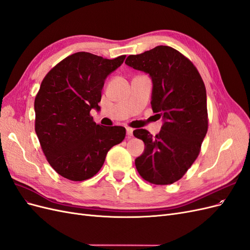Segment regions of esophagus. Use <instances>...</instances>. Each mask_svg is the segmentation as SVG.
<instances>
[{
    "mask_svg": "<svg viewBox=\"0 0 250 250\" xmlns=\"http://www.w3.org/2000/svg\"><path fill=\"white\" fill-rule=\"evenodd\" d=\"M126 133H127V137L128 138H131L132 134H133V129H132V128H127Z\"/></svg>",
    "mask_w": 250,
    "mask_h": 250,
    "instance_id": "1",
    "label": "esophagus"
}]
</instances>
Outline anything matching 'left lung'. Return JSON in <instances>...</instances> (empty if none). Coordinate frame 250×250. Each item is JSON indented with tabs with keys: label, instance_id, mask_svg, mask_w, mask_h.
Segmentation results:
<instances>
[{
	"label": "left lung",
	"instance_id": "1",
	"mask_svg": "<svg viewBox=\"0 0 250 250\" xmlns=\"http://www.w3.org/2000/svg\"><path fill=\"white\" fill-rule=\"evenodd\" d=\"M125 63L150 75L153 83L151 106L155 116L164 120L155 137L146 129L133 131L145 144L135 167L150 184L171 185L198 157L208 132L206 85L191 60L168 46L129 55Z\"/></svg>",
	"mask_w": 250,
	"mask_h": 250
}]
</instances>
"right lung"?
Here are the masks:
<instances>
[{"label": "right lung", "mask_w": 250, "mask_h": 250, "mask_svg": "<svg viewBox=\"0 0 250 250\" xmlns=\"http://www.w3.org/2000/svg\"><path fill=\"white\" fill-rule=\"evenodd\" d=\"M125 57L74 53L42 81L34 101L35 132L48 163L62 177L73 181L93 177L109 149L125 139L124 127L96 124L89 113L100 110L104 81Z\"/></svg>", "instance_id": "obj_1"}]
</instances>
